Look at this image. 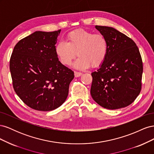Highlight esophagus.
I'll return each mask as SVG.
<instances>
[{"label":"esophagus","instance_id":"esophagus-1","mask_svg":"<svg viewBox=\"0 0 154 154\" xmlns=\"http://www.w3.org/2000/svg\"><path fill=\"white\" fill-rule=\"evenodd\" d=\"M82 73H81V72H79L74 71V76H75L76 78L80 77V76H82Z\"/></svg>","mask_w":154,"mask_h":154}]
</instances>
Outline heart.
Returning <instances> with one entry per match:
<instances>
[{"instance_id": "1", "label": "heart", "mask_w": 154, "mask_h": 154, "mask_svg": "<svg viewBox=\"0 0 154 154\" xmlns=\"http://www.w3.org/2000/svg\"><path fill=\"white\" fill-rule=\"evenodd\" d=\"M66 42H60L55 48V53L63 65L69 66L75 58L73 66L78 69H86L91 66L97 67L103 63L109 50L105 36L94 34L91 31L80 29L70 32Z\"/></svg>"}]
</instances>
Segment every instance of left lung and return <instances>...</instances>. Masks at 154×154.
Instances as JSON below:
<instances>
[{"label": "left lung", "mask_w": 154, "mask_h": 154, "mask_svg": "<svg viewBox=\"0 0 154 154\" xmlns=\"http://www.w3.org/2000/svg\"><path fill=\"white\" fill-rule=\"evenodd\" d=\"M96 29L105 36L109 50L103 63L91 73V96L103 108H123L136 99L141 89L140 53L131 38L113 27L96 26Z\"/></svg>", "instance_id": "1"}]
</instances>
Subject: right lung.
Segmentation results:
<instances>
[{
	"mask_svg": "<svg viewBox=\"0 0 154 154\" xmlns=\"http://www.w3.org/2000/svg\"><path fill=\"white\" fill-rule=\"evenodd\" d=\"M60 31L34 32L18 42L10 58L14 90L26 105L36 110L51 111L61 106L74 77L55 53Z\"/></svg>",
	"mask_w": 154,
	"mask_h": 154,
	"instance_id": "right-lung-1",
	"label": "right lung"
}]
</instances>
